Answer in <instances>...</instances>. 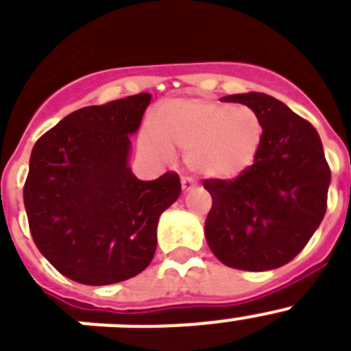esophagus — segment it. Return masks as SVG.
Masks as SVG:
<instances>
[{
    "mask_svg": "<svg viewBox=\"0 0 351 351\" xmlns=\"http://www.w3.org/2000/svg\"><path fill=\"white\" fill-rule=\"evenodd\" d=\"M181 186L184 191H190L195 188V181L190 178V176H182L181 178Z\"/></svg>",
    "mask_w": 351,
    "mask_h": 351,
    "instance_id": "1",
    "label": "esophagus"
}]
</instances>
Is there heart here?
<instances>
[{
    "label": "heart",
    "instance_id": "b5f03b06",
    "mask_svg": "<svg viewBox=\"0 0 351 351\" xmlns=\"http://www.w3.org/2000/svg\"><path fill=\"white\" fill-rule=\"evenodd\" d=\"M263 123L247 105L207 98H178L158 107L142 149L160 160L184 153L190 170L210 179H232L253 163Z\"/></svg>",
    "mask_w": 351,
    "mask_h": 351
}]
</instances>
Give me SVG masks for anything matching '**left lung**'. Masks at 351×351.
Wrapping results in <instances>:
<instances>
[{"instance_id": "1", "label": "left lung", "mask_w": 351, "mask_h": 351, "mask_svg": "<svg viewBox=\"0 0 351 351\" xmlns=\"http://www.w3.org/2000/svg\"><path fill=\"white\" fill-rule=\"evenodd\" d=\"M251 107L263 123L253 165L235 179H204L213 197L206 239L239 271H271L295 258L327 210L330 167L320 135L283 101L263 93L223 98Z\"/></svg>"}]
</instances>
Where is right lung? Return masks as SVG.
<instances>
[{
    "label": "right lung",
    "mask_w": 351,
    "mask_h": 351,
    "mask_svg": "<svg viewBox=\"0 0 351 351\" xmlns=\"http://www.w3.org/2000/svg\"><path fill=\"white\" fill-rule=\"evenodd\" d=\"M153 96H126L68 114L31 151L24 207L36 247L63 276L112 285L141 274L156 251L160 214L181 193L176 172L141 181L130 137Z\"/></svg>",
    "instance_id": "obj_1"
}]
</instances>
